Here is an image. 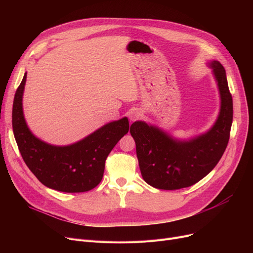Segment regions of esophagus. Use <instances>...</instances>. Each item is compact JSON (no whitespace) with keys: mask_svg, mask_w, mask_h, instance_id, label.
<instances>
[{"mask_svg":"<svg viewBox=\"0 0 253 253\" xmlns=\"http://www.w3.org/2000/svg\"><path fill=\"white\" fill-rule=\"evenodd\" d=\"M141 116H142L141 112L138 111V110H136V109H133V110H131V111L129 112V119H130V121H136V120H138L139 118H141Z\"/></svg>","mask_w":253,"mask_h":253,"instance_id":"34e87169","label":"esophagus"}]
</instances>
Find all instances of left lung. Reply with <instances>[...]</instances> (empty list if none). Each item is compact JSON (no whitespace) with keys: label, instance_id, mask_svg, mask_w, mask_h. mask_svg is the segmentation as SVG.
Segmentation results:
<instances>
[{"label":"left lung","instance_id":"1","mask_svg":"<svg viewBox=\"0 0 253 253\" xmlns=\"http://www.w3.org/2000/svg\"><path fill=\"white\" fill-rule=\"evenodd\" d=\"M220 94V111L206 133L190 140H178L145 122L130 127L144 181L160 190L188 188L205 177L223 155L233 122V99L225 71L219 61L209 63Z\"/></svg>","mask_w":253,"mask_h":253}]
</instances>
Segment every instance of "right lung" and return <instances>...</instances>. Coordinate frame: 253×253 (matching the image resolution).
<instances>
[{"label":"right lung","instance_id":"right-lung-1","mask_svg":"<svg viewBox=\"0 0 253 253\" xmlns=\"http://www.w3.org/2000/svg\"><path fill=\"white\" fill-rule=\"evenodd\" d=\"M26 73L18 86L12 109V127L26 166L47 188L64 193H83L101 181L105 160L129 130L127 118L105 124L84 139L57 147L37 138L25 123L22 94Z\"/></svg>","mask_w":253,"mask_h":253}]
</instances>
